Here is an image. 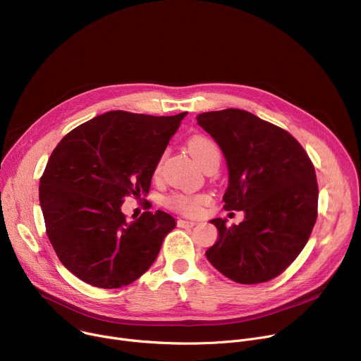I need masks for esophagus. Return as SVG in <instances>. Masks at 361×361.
Returning a JSON list of instances; mask_svg holds the SVG:
<instances>
[{
	"mask_svg": "<svg viewBox=\"0 0 361 361\" xmlns=\"http://www.w3.org/2000/svg\"><path fill=\"white\" fill-rule=\"evenodd\" d=\"M177 226L178 227H181V228H190V227H194L195 226V223H192V221H187V220H177Z\"/></svg>",
	"mask_w": 361,
	"mask_h": 361,
	"instance_id": "esophagus-1",
	"label": "esophagus"
}]
</instances>
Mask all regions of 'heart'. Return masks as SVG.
Segmentation results:
<instances>
[{
    "label": "heart",
    "mask_w": 361,
    "mask_h": 361,
    "mask_svg": "<svg viewBox=\"0 0 361 361\" xmlns=\"http://www.w3.org/2000/svg\"><path fill=\"white\" fill-rule=\"evenodd\" d=\"M190 152L192 157L200 163L202 167L205 163L210 161L214 157H220L219 147L209 138L205 137H194L188 142ZM209 201L205 195H188V194H173L170 195L166 202L170 209L183 213V214H197L202 204Z\"/></svg>",
    "instance_id": "1"
}]
</instances>
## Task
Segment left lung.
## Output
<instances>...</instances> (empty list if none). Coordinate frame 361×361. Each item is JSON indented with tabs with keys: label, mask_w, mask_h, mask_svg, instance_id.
<instances>
[{
	"label": "left lung",
	"mask_w": 361,
	"mask_h": 361,
	"mask_svg": "<svg viewBox=\"0 0 361 361\" xmlns=\"http://www.w3.org/2000/svg\"><path fill=\"white\" fill-rule=\"evenodd\" d=\"M198 126L220 145L228 169L224 210L244 212L238 226L214 219L217 243L207 260L241 284L281 274L304 248L317 219L312 160L286 130L237 109L202 113Z\"/></svg>",
	"instance_id": "obj_1"
}]
</instances>
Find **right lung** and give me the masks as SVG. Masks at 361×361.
<instances>
[{
    "instance_id": "1",
    "label": "right lung",
    "mask_w": 361,
    "mask_h": 361,
    "mask_svg": "<svg viewBox=\"0 0 361 361\" xmlns=\"http://www.w3.org/2000/svg\"><path fill=\"white\" fill-rule=\"evenodd\" d=\"M187 113L154 117L109 111L70 131L39 180L47 235L80 280L120 288L141 277L176 228L169 213L144 212L128 223L124 198L148 192L170 138Z\"/></svg>"
}]
</instances>
